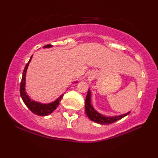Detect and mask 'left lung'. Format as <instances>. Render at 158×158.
<instances>
[{"mask_svg": "<svg viewBox=\"0 0 158 158\" xmlns=\"http://www.w3.org/2000/svg\"><path fill=\"white\" fill-rule=\"evenodd\" d=\"M85 111L86 114L87 116L92 121L97 123L99 124L102 125H108L113 123L118 120L123 118L125 116L130 113V111L127 112L126 114H121L118 116H106L104 115L101 114L100 113L95 110L94 107L91 105V92H90V89L88 90V93L85 98Z\"/></svg>", "mask_w": 158, "mask_h": 158, "instance_id": "8db88e82", "label": "left lung"}]
</instances>
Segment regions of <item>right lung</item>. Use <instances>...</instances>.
Masks as SVG:
<instances>
[{
	"instance_id": "add662e5",
	"label": "right lung",
	"mask_w": 158,
	"mask_h": 158,
	"mask_svg": "<svg viewBox=\"0 0 158 158\" xmlns=\"http://www.w3.org/2000/svg\"><path fill=\"white\" fill-rule=\"evenodd\" d=\"M52 47H53L52 45L47 44L44 46L43 48H52ZM32 57H33V56L31 57L28 63L26 65L24 70L23 72L22 78H21V85H20V95L21 98H22L23 102L26 105V106H27V107L30 109L33 114L40 116H47V115L51 114L53 111L56 110V109L57 108V106L59 105V103H60L59 102L60 101L61 98H63V94L60 95L59 96V98H58L56 100L52 102H50L48 104L41 103L40 102L33 100L31 98H30V97H29L26 90V72H27L28 67L32 59ZM75 83H77V81H75Z\"/></svg>"
}]
</instances>
